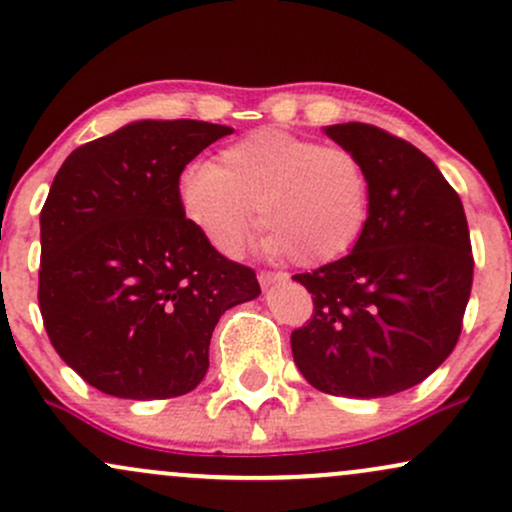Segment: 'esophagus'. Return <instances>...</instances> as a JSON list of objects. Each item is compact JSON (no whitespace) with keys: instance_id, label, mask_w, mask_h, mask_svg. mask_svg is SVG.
<instances>
[{"instance_id":"obj_1","label":"esophagus","mask_w":512,"mask_h":512,"mask_svg":"<svg viewBox=\"0 0 512 512\" xmlns=\"http://www.w3.org/2000/svg\"><path fill=\"white\" fill-rule=\"evenodd\" d=\"M257 279H260L262 289H269V286L286 281V279H289V276H286L284 272H260V274H257Z\"/></svg>"}]
</instances>
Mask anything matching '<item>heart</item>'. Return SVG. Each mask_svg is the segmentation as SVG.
Instances as JSON below:
<instances>
[{"label": "heart", "instance_id": "heart-1", "mask_svg": "<svg viewBox=\"0 0 512 512\" xmlns=\"http://www.w3.org/2000/svg\"><path fill=\"white\" fill-rule=\"evenodd\" d=\"M373 185L346 146H322L284 129H257L223 146L211 166L182 173L185 219L221 252H233L260 216V250L320 267L346 255L368 223Z\"/></svg>", "mask_w": 512, "mask_h": 512}]
</instances>
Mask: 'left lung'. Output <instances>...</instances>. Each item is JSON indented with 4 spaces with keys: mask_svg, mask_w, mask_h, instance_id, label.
<instances>
[{
    "mask_svg": "<svg viewBox=\"0 0 512 512\" xmlns=\"http://www.w3.org/2000/svg\"><path fill=\"white\" fill-rule=\"evenodd\" d=\"M325 134L366 163L373 197L354 250L293 279L313 320L291 334L298 370L337 397H390L419 385L455 349L472 291L467 216L450 182L416 146L346 122Z\"/></svg>",
    "mask_w": 512,
    "mask_h": 512,
    "instance_id": "obj_1",
    "label": "left lung"
}]
</instances>
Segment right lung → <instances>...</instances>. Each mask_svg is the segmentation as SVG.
<instances>
[{"label":"right lung","mask_w":512,"mask_h":512,"mask_svg":"<svg viewBox=\"0 0 512 512\" xmlns=\"http://www.w3.org/2000/svg\"><path fill=\"white\" fill-rule=\"evenodd\" d=\"M139 120L74 149L40 211L38 303L57 354L120 399L192 392L219 317L260 296L257 276L185 219L180 175L231 134Z\"/></svg>","instance_id":"add662e5"}]
</instances>
